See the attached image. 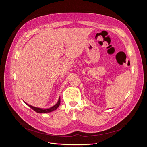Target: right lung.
Instances as JSON below:
<instances>
[{
	"label": "right lung",
	"mask_w": 147,
	"mask_h": 147,
	"mask_svg": "<svg viewBox=\"0 0 147 147\" xmlns=\"http://www.w3.org/2000/svg\"><path fill=\"white\" fill-rule=\"evenodd\" d=\"M25 103L28 107H30L32 109H33L34 111H35L37 113H49V112H52L54 111H55L60 105V97H59V100L57 101V102L53 105V107L49 108H47V109H44V108H37V107H33L32 105H28V103H27L26 102H25Z\"/></svg>",
	"instance_id": "add662e5"
}]
</instances>
